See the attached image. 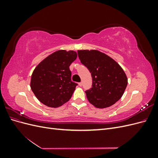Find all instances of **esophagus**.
<instances>
[{"label":"esophagus","instance_id":"obj_1","mask_svg":"<svg viewBox=\"0 0 158 158\" xmlns=\"http://www.w3.org/2000/svg\"><path fill=\"white\" fill-rule=\"evenodd\" d=\"M78 85H80V86H82V82H80V83H78Z\"/></svg>","mask_w":158,"mask_h":158}]
</instances>
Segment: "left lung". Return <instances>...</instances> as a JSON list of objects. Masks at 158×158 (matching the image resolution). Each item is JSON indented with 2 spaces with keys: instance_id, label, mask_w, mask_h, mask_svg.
Instances as JSON below:
<instances>
[{
  "instance_id": "8db88e82",
  "label": "left lung",
  "mask_w": 158,
  "mask_h": 158,
  "mask_svg": "<svg viewBox=\"0 0 158 158\" xmlns=\"http://www.w3.org/2000/svg\"><path fill=\"white\" fill-rule=\"evenodd\" d=\"M81 63L92 75V85L85 91L90 103L97 108L111 106L121 99L128 80L125 72L116 61L97 50H80Z\"/></svg>"
}]
</instances>
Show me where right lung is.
I'll list each match as a JSON object with an SVG mask.
<instances>
[{
	"instance_id": "1",
	"label": "right lung",
	"mask_w": 158,
	"mask_h": 158,
	"mask_svg": "<svg viewBox=\"0 0 158 158\" xmlns=\"http://www.w3.org/2000/svg\"><path fill=\"white\" fill-rule=\"evenodd\" d=\"M77 57L74 51H57L45 58L33 70L30 86L36 98L50 107L67 102L78 85L71 80L69 66Z\"/></svg>"
}]
</instances>
